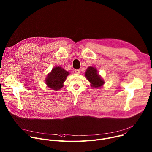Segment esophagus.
Masks as SVG:
<instances>
[{
  "mask_svg": "<svg viewBox=\"0 0 152 152\" xmlns=\"http://www.w3.org/2000/svg\"><path fill=\"white\" fill-rule=\"evenodd\" d=\"M75 72L76 73V74H80V69H75Z\"/></svg>",
  "mask_w": 152,
  "mask_h": 152,
  "instance_id": "1",
  "label": "esophagus"
}]
</instances>
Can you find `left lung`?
<instances>
[{"label":"left lung","mask_w":152,"mask_h":152,"mask_svg":"<svg viewBox=\"0 0 152 152\" xmlns=\"http://www.w3.org/2000/svg\"><path fill=\"white\" fill-rule=\"evenodd\" d=\"M85 75L88 80L91 83V86L94 88L101 87L104 83V81L101 78L99 75L97 74V71L95 67H88L86 72Z\"/></svg>","instance_id":"1"}]
</instances>
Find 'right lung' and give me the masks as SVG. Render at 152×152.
<instances>
[{
  "instance_id": "add662e5",
  "label": "right lung",
  "mask_w": 152,
  "mask_h": 152,
  "mask_svg": "<svg viewBox=\"0 0 152 152\" xmlns=\"http://www.w3.org/2000/svg\"><path fill=\"white\" fill-rule=\"evenodd\" d=\"M69 72L61 67H56L49 73L46 79L47 86L53 90H59L63 87V83L65 81Z\"/></svg>"
}]
</instances>
